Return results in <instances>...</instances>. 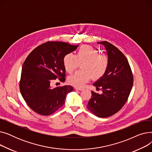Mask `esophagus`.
<instances>
[{
  "instance_id": "obj_1",
  "label": "esophagus",
  "mask_w": 152,
  "mask_h": 152,
  "mask_svg": "<svg viewBox=\"0 0 152 152\" xmlns=\"http://www.w3.org/2000/svg\"><path fill=\"white\" fill-rule=\"evenodd\" d=\"M75 89L76 90H77V91H82V90H83V88H81V87H75Z\"/></svg>"
}]
</instances>
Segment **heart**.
<instances>
[{"label": "heart", "mask_w": 152, "mask_h": 152, "mask_svg": "<svg viewBox=\"0 0 152 152\" xmlns=\"http://www.w3.org/2000/svg\"><path fill=\"white\" fill-rule=\"evenodd\" d=\"M81 63V69L78 70L68 77L69 84L82 87L92 77L94 80L105 75L108 66V58L100 55L99 52L91 45H83L77 50L75 55L68 53L63 58L65 70L71 73Z\"/></svg>", "instance_id": "1"}]
</instances>
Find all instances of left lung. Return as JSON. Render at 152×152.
I'll list each match as a JSON object with an SVG mask.
<instances>
[{
  "mask_svg": "<svg viewBox=\"0 0 152 152\" xmlns=\"http://www.w3.org/2000/svg\"><path fill=\"white\" fill-rule=\"evenodd\" d=\"M105 47L109 61L105 75L93 85L101 87L102 94L92 91L87 107L100 118L117 113L129 97L133 85V76L128 61L117 47L107 41L97 42Z\"/></svg>",
  "mask_w": 152,
  "mask_h": 152,
  "instance_id": "1",
  "label": "left lung"
}]
</instances>
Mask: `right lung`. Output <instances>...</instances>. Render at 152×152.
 Listing matches in <instances>:
<instances>
[{
  "instance_id": "add662e5",
  "label": "right lung",
  "mask_w": 152,
  "mask_h": 152,
  "mask_svg": "<svg viewBox=\"0 0 152 152\" xmlns=\"http://www.w3.org/2000/svg\"><path fill=\"white\" fill-rule=\"evenodd\" d=\"M78 45L63 42H47L32 51L24 62L20 89L28 105L36 113L50 115L65 103L71 86L52 87L51 82L58 78L65 81L63 58Z\"/></svg>"
}]
</instances>
